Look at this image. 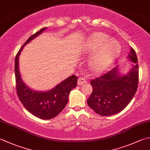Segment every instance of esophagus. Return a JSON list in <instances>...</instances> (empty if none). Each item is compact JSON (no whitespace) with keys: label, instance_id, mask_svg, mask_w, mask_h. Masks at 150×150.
I'll return each instance as SVG.
<instances>
[{"label":"esophagus","instance_id":"obj_1","mask_svg":"<svg viewBox=\"0 0 150 150\" xmlns=\"http://www.w3.org/2000/svg\"><path fill=\"white\" fill-rule=\"evenodd\" d=\"M86 83V80H85V79L83 77H79L78 79V81H77V84L78 85H82Z\"/></svg>","mask_w":150,"mask_h":150}]
</instances>
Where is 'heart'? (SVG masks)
Here are the masks:
<instances>
[{"label": "heart", "instance_id": "obj_1", "mask_svg": "<svg viewBox=\"0 0 150 150\" xmlns=\"http://www.w3.org/2000/svg\"><path fill=\"white\" fill-rule=\"evenodd\" d=\"M103 32L92 34L85 42L83 51L86 53L96 54L91 58L90 64L96 72L107 69L115 61L121 52V45L115 39Z\"/></svg>", "mask_w": 150, "mask_h": 150}]
</instances>
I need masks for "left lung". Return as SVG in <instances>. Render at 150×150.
<instances>
[{"instance_id":"8db88e82","label":"left lung","mask_w":150,"mask_h":150,"mask_svg":"<svg viewBox=\"0 0 150 150\" xmlns=\"http://www.w3.org/2000/svg\"><path fill=\"white\" fill-rule=\"evenodd\" d=\"M127 58L131 69L122 74L117 66L111 71L91 81L93 91L87 99L88 105L97 114L108 116L121 112L135 94L139 83V65L135 51L130 50Z\"/></svg>"}]
</instances>
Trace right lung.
I'll list each match as a JSON object with an SVG mask.
<instances>
[{
  "label": "right lung",
  "mask_w": 150,
  "mask_h": 150,
  "mask_svg": "<svg viewBox=\"0 0 150 150\" xmlns=\"http://www.w3.org/2000/svg\"><path fill=\"white\" fill-rule=\"evenodd\" d=\"M47 28H43L26 41L20 49L15 59V75L16 90L18 98L23 106L34 116L43 120H50L59 114L68 102L71 90L77 86V77L72 75L47 91H38L31 89L21 77L19 68V58L25 45L30 43Z\"/></svg>",
  "instance_id": "obj_1"
}]
</instances>
